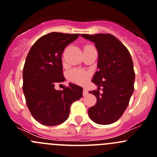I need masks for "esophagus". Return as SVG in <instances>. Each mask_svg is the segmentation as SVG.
Masks as SVG:
<instances>
[{
	"mask_svg": "<svg viewBox=\"0 0 157 157\" xmlns=\"http://www.w3.org/2000/svg\"><path fill=\"white\" fill-rule=\"evenodd\" d=\"M87 94H88V90H87L86 87H83V96H85V95H87Z\"/></svg>",
	"mask_w": 157,
	"mask_h": 157,
	"instance_id": "1",
	"label": "esophagus"
}]
</instances>
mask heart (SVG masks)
<instances>
[{"label":"heart","mask_w":157,"mask_h":157,"mask_svg":"<svg viewBox=\"0 0 157 157\" xmlns=\"http://www.w3.org/2000/svg\"><path fill=\"white\" fill-rule=\"evenodd\" d=\"M90 77V72L85 70H82V69H74V70H70L68 74L69 79L71 81L78 83V84L85 83Z\"/></svg>","instance_id":"obj_1"}]
</instances>
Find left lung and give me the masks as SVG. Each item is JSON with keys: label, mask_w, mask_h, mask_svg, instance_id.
Masks as SVG:
<instances>
[{"label": "left lung", "mask_w": 157, "mask_h": 157, "mask_svg": "<svg viewBox=\"0 0 157 157\" xmlns=\"http://www.w3.org/2000/svg\"><path fill=\"white\" fill-rule=\"evenodd\" d=\"M94 42L98 52V70L92 82L98 90L89 91L97 102L89 108L90 119L97 124L109 125L123 115L134 91L135 72L128 49L111 34L81 35ZM102 89L100 94L99 90Z\"/></svg>", "instance_id": "8db88e82"}]
</instances>
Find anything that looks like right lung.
<instances>
[{
    "mask_svg": "<svg viewBox=\"0 0 157 157\" xmlns=\"http://www.w3.org/2000/svg\"><path fill=\"white\" fill-rule=\"evenodd\" d=\"M80 34L51 32L32 45L23 68V92L33 118L47 126L59 125L68 118L70 106L81 98L83 88L70 83L63 90L55 89L62 83V53Z\"/></svg>",
    "mask_w": 157,
    "mask_h": 157,
    "instance_id": "1",
    "label": "right lung"
}]
</instances>
